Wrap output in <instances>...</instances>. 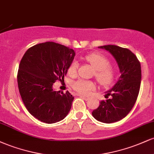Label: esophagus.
<instances>
[{
    "label": "esophagus",
    "mask_w": 154,
    "mask_h": 154,
    "mask_svg": "<svg viewBox=\"0 0 154 154\" xmlns=\"http://www.w3.org/2000/svg\"><path fill=\"white\" fill-rule=\"evenodd\" d=\"M79 96L80 97V98H83L84 100H88V98H89V97H88V96H85V95H79Z\"/></svg>",
    "instance_id": "1"
}]
</instances>
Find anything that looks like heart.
<instances>
[{"label":"heart","instance_id":"obj_1","mask_svg":"<svg viewBox=\"0 0 154 154\" xmlns=\"http://www.w3.org/2000/svg\"><path fill=\"white\" fill-rule=\"evenodd\" d=\"M85 59L95 69L93 76L98 82L103 87H108L114 82L116 75V69L110 64V61L105 55L98 52L91 53L85 56ZM79 63L74 60L68 69V72L72 77L77 75ZM72 88L79 94L89 95L96 88L93 81L79 79L72 85Z\"/></svg>","mask_w":154,"mask_h":154}]
</instances>
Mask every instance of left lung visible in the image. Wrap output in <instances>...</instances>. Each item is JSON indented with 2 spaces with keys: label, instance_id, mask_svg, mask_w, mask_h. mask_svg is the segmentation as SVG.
Here are the masks:
<instances>
[{
  "label": "left lung",
  "instance_id": "1",
  "mask_svg": "<svg viewBox=\"0 0 154 154\" xmlns=\"http://www.w3.org/2000/svg\"><path fill=\"white\" fill-rule=\"evenodd\" d=\"M98 48L111 53L119 66L121 76L114 86L106 92L99 106L93 111V117L103 123H113L125 118L135 105L140 88L141 66L131 51L117 45H107Z\"/></svg>",
  "mask_w": 154,
  "mask_h": 154
}]
</instances>
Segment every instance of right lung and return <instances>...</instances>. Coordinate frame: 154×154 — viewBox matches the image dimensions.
Masks as SVG:
<instances>
[{
  "label": "right lung",
  "mask_w": 154,
  "mask_h": 154,
  "mask_svg": "<svg viewBox=\"0 0 154 154\" xmlns=\"http://www.w3.org/2000/svg\"><path fill=\"white\" fill-rule=\"evenodd\" d=\"M73 49L54 42L29 48L19 63L17 82L23 103L34 117L52 124L67 116L74 96L55 91L53 85L63 80L75 58Z\"/></svg>",
  "instance_id": "add662e5"
}]
</instances>
